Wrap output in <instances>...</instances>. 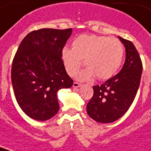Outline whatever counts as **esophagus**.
<instances>
[{
  "label": "esophagus",
  "mask_w": 151,
  "mask_h": 151,
  "mask_svg": "<svg viewBox=\"0 0 151 151\" xmlns=\"http://www.w3.org/2000/svg\"><path fill=\"white\" fill-rule=\"evenodd\" d=\"M81 84H80V83H78V82H73V88H79L81 86Z\"/></svg>",
  "instance_id": "esophagus-1"
}]
</instances>
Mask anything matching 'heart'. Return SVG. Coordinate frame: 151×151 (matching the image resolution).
<instances>
[{"label":"heart","mask_w":151,"mask_h":151,"mask_svg":"<svg viewBox=\"0 0 151 151\" xmlns=\"http://www.w3.org/2000/svg\"><path fill=\"white\" fill-rule=\"evenodd\" d=\"M124 55V46L114 37L82 34L72 42V48L62 50V59L66 72L75 75L82 60L87 68L78 75L85 81L96 75L98 79L110 78L121 66Z\"/></svg>","instance_id":"obj_1"}]
</instances>
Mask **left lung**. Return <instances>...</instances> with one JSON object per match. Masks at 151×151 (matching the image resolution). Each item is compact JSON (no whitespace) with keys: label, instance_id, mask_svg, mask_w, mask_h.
<instances>
[{"label":"left lung","instance_id":"8db88e82","mask_svg":"<svg viewBox=\"0 0 151 151\" xmlns=\"http://www.w3.org/2000/svg\"><path fill=\"white\" fill-rule=\"evenodd\" d=\"M125 48V61L119 73L103 85L93 86L94 94L87 104L90 117L99 123H111L129 110L138 91L143 65L130 41L118 37Z\"/></svg>","mask_w":151,"mask_h":151}]
</instances>
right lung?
Wrapping results in <instances>:
<instances>
[{
    "label": "right lung",
    "instance_id": "add662e5",
    "mask_svg": "<svg viewBox=\"0 0 151 151\" xmlns=\"http://www.w3.org/2000/svg\"><path fill=\"white\" fill-rule=\"evenodd\" d=\"M72 29H41L27 34L13 59L12 83L15 99L32 119L46 121L59 111L57 93L70 88L62 50Z\"/></svg>",
    "mask_w": 151,
    "mask_h": 151
}]
</instances>
